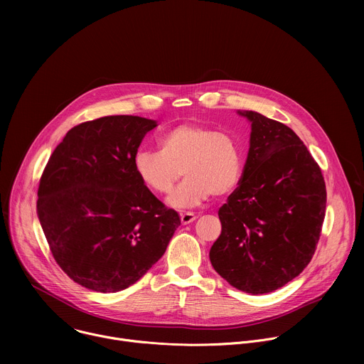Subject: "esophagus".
Instances as JSON below:
<instances>
[{
  "label": "esophagus",
  "mask_w": 364,
  "mask_h": 364,
  "mask_svg": "<svg viewBox=\"0 0 364 364\" xmlns=\"http://www.w3.org/2000/svg\"><path fill=\"white\" fill-rule=\"evenodd\" d=\"M197 219V216L194 213H181L180 215V220L183 225H188L191 222H194Z\"/></svg>",
  "instance_id": "esophagus-1"
}]
</instances>
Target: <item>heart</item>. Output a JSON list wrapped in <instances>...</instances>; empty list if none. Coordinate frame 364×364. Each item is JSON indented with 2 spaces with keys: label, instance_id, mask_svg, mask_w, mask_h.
I'll return each instance as SVG.
<instances>
[{
  "label": "heart",
  "instance_id": "b5f03b06",
  "mask_svg": "<svg viewBox=\"0 0 364 364\" xmlns=\"http://www.w3.org/2000/svg\"><path fill=\"white\" fill-rule=\"evenodd\" d=\"M160 151H138L134 171L151 191L167 194L183 174L186 180L167 203L174 209H191L212 194L225 196L242 176V152L233 136L210 127L183 124L164 132Z\"/></svg>",
  "mask_w": 364,
  "mask_h": 364
}]
</instances>
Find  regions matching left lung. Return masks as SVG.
<instances>
[{
    "label": "left lung",
    "mask_w": 364,
    "mask_h": 364,
    "mask_svg": "<svg viewBox=\"0 0 364 364\" xmlns=\"http://www.w3.org/2000/svg\"><path fill=\"white\" fill-rule=\"evenodd\" d=\"M239 187L219 209L222 233L210 249L215 271L232 287L272 292L309 264L326 216L318 164L287 125L253 111Z\"/></svg>",
    "instance_id": "1"
}]
</instances>
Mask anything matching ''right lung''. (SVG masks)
<instances>
[{
  "label": "right lung",
  "instance_id": "add662e5",
  "mask_svg": "<svg viewBox=\"0 0 364 364\" xmlns=\"http://www.w3.org/2000/svg\"><path fill=\"white\" fill-rule=\"evenodd\" d=\"M155 127L132 115L83 122L43 171L37 216L44 236L65 274L87 289L107 294L135 284L181 225L134 171L139 144Z\"/></svg>",
  "mask_w": 364,
  "mask_h": 364
}]
</instances>
